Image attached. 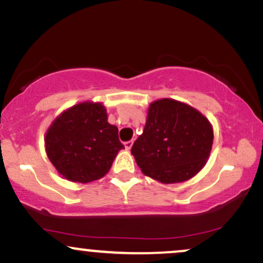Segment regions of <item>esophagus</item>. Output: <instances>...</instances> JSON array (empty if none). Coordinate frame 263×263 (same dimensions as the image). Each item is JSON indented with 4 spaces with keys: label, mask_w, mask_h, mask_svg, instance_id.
I'll return each instance as SVG.
<instances>
[{
    "label": "esophagus",
    "mask_w": 263,
    "mask_h": 263,
    "mask_svg": "<svg viewBox=\"0 0 263 263\" xmlns=\"http://www.w3.org/2000/svg\"><path fill=\"white\" fill-rule=\"evenodd\" d=\"M132 144H134V142L132 141H127V142H125V148L127 149V151H129L132 148Z\"/></svg>",
    "instance_id": "esophagus-1"
}]
</instances>
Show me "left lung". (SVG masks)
I'll return each mask as SVG.
<instances>
[{
	"instance_id": "8db88e82",
	"label": "left lung",
	"mask_w": 263,
	"mask_h": 263,
	"mask_svg": "<svg viewBox=\"0 0 263 263\" xmlns=\"http://www.w3.org/2000/svg\"><path fill=\"white\" fill-rule=\"evenodd\" d=\"M214 129L200 111L174 99L151 102L143 134L131 153L144 176L163 184L189 180L204 168Z\"/></svg>"
}]
</instances>
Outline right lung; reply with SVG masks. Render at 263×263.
<instances>
[{"instance_id":"1","label":"right lung","mask_w":263,"mask_h":263,"mask_svg":"<svg viewBox=\"0 0 263 263\" xmlns=\"http://www.w3.org/2000/svg\"><path fill=\"white\" fill-rule=\"evenodd\" d=\"M47 157L59 176L73 183L105 177L123 144L107 122L102 102L83 101L58 115L44 136Z\"/></svg>"}]
</instances>
